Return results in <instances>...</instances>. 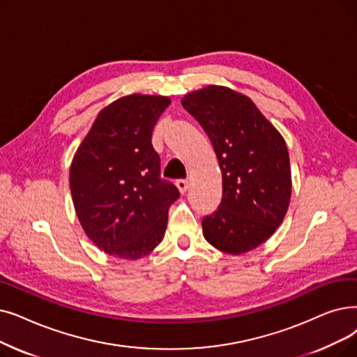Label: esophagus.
Returning a JSON list of instances; mask_svg holds the SVG:
<instances>
[{"mask_svg": "<svg viewBox=\"0 0 357 357\" xmlns=\"http://www.w3.org/2000/svg\"><path fill=\"white\" fill-rule=\"evenodd\" d=\"M176 187H178V190H179L181 194H185V192H187V191L190 190V183H188V181L179 179V181H176Z\"/></svg>", "mask_w": 357, "mask_h": 357, "instance_id": "1", "label": "esophagus"}]
</instances>
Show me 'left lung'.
Segmentation results:
<instances>
[{
  "mask_svg": "<svg viewBox=\"0 0 357 357\" xmlns=\"http://www.w3.org/2000/svg\"><path fill=\"white\" fill-rule=\"evenodd\" d=\"M181 103L204 128L222 170V203L203 219V235L225 254L250 252L283 223L290 204L284 138L250 98L230 87L208 84Z\"/></svg>",
  "mask_w": 357,
  "mask_h": 357,
  "instance_id": "1",
  "label": "left lung"
}]
</instances>
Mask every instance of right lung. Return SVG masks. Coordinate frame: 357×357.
<instances>
[{
  "label": "right lung",
  "mask_w": 357,
  "mask_h": 357,
  "mask_svg": "<svg viewBox=\"0 0 357 357\" xmlns=\"http://www.w3.org/2000/svg\"><path fill=\"white\" fill-rule=\"evenodd\" d=\"M170 99L122 96L98 114L70 166L73 204L84 234L99 250L135 261L163 236L169 207L179 191L160 179L153 127Z\"/></svg>",
  "instance_id": "1"
}]
</instances>
